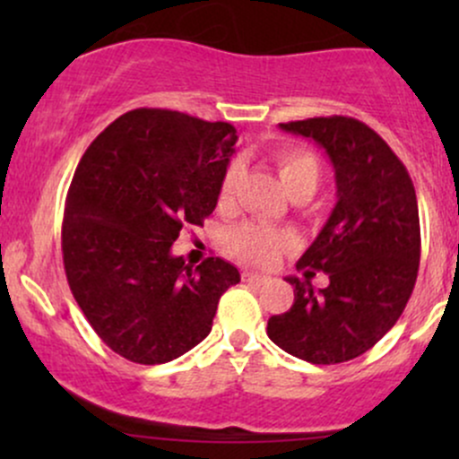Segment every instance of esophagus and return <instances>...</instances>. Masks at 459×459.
Instances as JSON below:
<instances>
[{"instance_id":"1","label":"esophagus","mask_w":459,"mask_h":459,"mask_svg":"<svg viewBox=\"0 0 459 459\" xmlns=\"http://www.w3.org/2000/svg\"><path fill=\"white\" fill-rule=\"evenodd\" d=\"M241 278H244V282H247V284L270 282V276H261V273H255V272H244V273H241Z\"/></svg>"}]
</instances>
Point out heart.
I'll return each instance as SVG.
<instances>
[{
	"label": "heart",
	"mask_w": 459,
	"mask_h": 459,
	"mask_svg": "<svg viewBox=\"0 0 459 459\" xmlns=\"http://www.w3.org/2000/svg\"><path fill=\"white\" fill-rule=\"evenodd\" d=\"M273 163H276L282 186L291 198L308 200L319 187L321 163L315 152L299 149V146H289L273 155ZM237 175H239V168L235 163L226 168L218 194L220 207H229L233 200ZM289 244H291V237L284 230L261 222H244L229 233V247L233 250V255L250 265H272L287 250Z\"/></svg>",
	"instance_id": "1"
}]
</instances>
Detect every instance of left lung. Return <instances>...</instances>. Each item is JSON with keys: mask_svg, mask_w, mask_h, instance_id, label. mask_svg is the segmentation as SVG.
Wrapping results in <instances>:
<instances>
[{"mask_svg": "<svg viewBox=\"0 0 459 459\" xmlns=\"http://www.w3.org/2000/svg\"><path fill=\"white\" fill-rule=\"evenodd\" d=\"M315 140L334 168L336 204L298 261L307 281L289 276L293 307L267 321V336L287 354L336 365L371 350L402 317L419 273L420 226L412 178L391 146L347 116L282 123ZM329 287L309 284L314 270Z\"/></svg>", "mask_w": 459, "mask_h": 459, "instance_id": "1", "label": "left lung"}]
</instances>
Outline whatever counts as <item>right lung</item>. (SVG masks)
Instances as JSON below:
<instances>
[{"label": "right lung", "instance_id": "1", "mask_svg": "<svg viewBox=\"0 0 459 459\" xmlns=\"http://www.w3.org/2000/svg\"><path fill=\"white\" fill-rule=\"evenodd\" d=\"M237 131L172 109H134L88 146L68 187L62 255L73 298L116 354L163 365L212 332L229 261L172 255L218 204Z\"/></svg>", "mask_w": 459, "mask_h": 459}]
</instances>
